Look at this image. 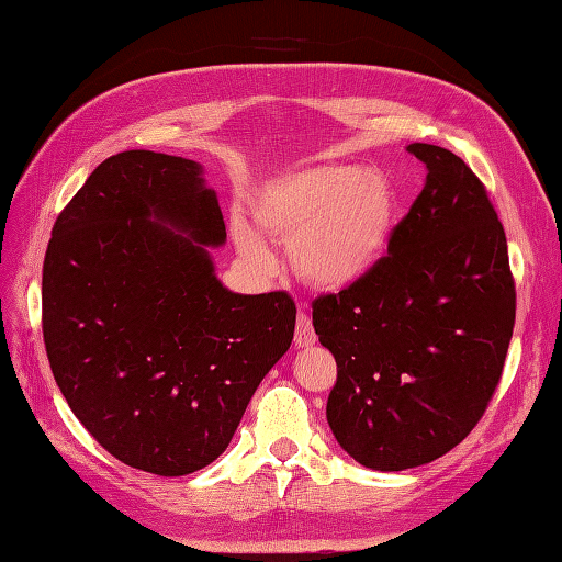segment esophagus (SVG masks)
<instances>
[{
	"mask_svg": "<svg viewBox=\"0 0 562 562\" xmlns=\"http://www.w3.org/2000/svg\"><path fill=\"white\" fill-rule=\"evenodd\" d=\"M316 330H313V325H311V318L306 316V313H299V318H296V330H294V345L296 347H313L316 345Z\"/></svg>",
	"mask_w": 562,
	"mask_h": 562,
	"instance_id": "34e87169",
	"label": "esophagus"
}]
</instances>
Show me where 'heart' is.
I'll return each mask as SVG.
<instances>
[{
    "label": "heart",
    "mask_w": 562,
    "mask_h": 562,
    "mask_svg": "<svg viewBox=\"0 0 562 562\" xmlns=\"http://www.w3.org/2000/svg\"><path fill=\"white\" fill-rule=\"evenodd\" d=\"M251 215L268 237L286 239L294 276L323 292H342L383 266L397 220L395 187L381 169L355 165H304L260 181ZM237 249L260 270L272 256L260 234L237 217Z\"/></svg>",
    "instance_id": "1"
}]
</instances>
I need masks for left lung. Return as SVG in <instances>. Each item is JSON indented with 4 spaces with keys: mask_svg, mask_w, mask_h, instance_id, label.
<instances>
[{
    "mask_svg": "<svg viewBox=\"0 0 562 562\" xmlns=\"http://www.w3.org/2000/svg\"><path fill=\"white\" fill-rule=\"evenodd\" d=\"M419 199L369 280L313 304L337 361L325 416L359 464L402 472L450 452L484 416L515 325L503 225L458 155L409 143Z\"/></svg>",
    "mask_w": 562,
    "mask_h": 562,
    "instance_id": "8db88e82",
    "label": "left lung"
}]
</instances>
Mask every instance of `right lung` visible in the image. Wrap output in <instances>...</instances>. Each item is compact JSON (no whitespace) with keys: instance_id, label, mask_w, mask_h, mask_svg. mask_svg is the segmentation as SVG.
I'll list each match as a JSON object with an SVG mask.
<instances>
[{"instance_id":"add662e5","label":"right lung","mask_w":562,"mask_h":562,"mask_svg":"<svg viewBox=\"0 0 562 562\" xmlns=\"http://www.w3.org/2000/svg\"><path fill=\"white\" fill-rule=\"evenodd\" d=\"M201 162L124 150L95 167L52 227L43 266L49 369L116 460L184 476L227 450L246 404L292 345L286 292L237 294Z\"/></svg>"}]
</instances>
